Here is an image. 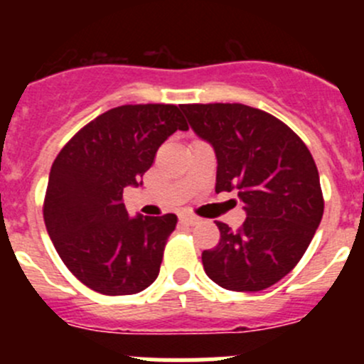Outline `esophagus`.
Listing matches in <instances>:
<instances>
[{
  "mask_svg": "<svg viewBox=\"0 0 364 364\" xmlns=\"http://www.w3.org/2000/svg\"><path fill=\"white\" fill-rule=\"evenodd\" d=\"M181 222L186 223V225H197V223H199V218L193 215H181Z\"/></svg>",
  "mask_w": 364,
  "mask_h": 364,
  "instance_id": "esophagus-1",
  "label": "esophagus"
}]
</instances>
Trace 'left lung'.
I'll return each mask as SVG.
<instances>
[{
  "label": "left lung",
  "mask_w": 364,
  "mask_h": 364,
  "mask_svg": "<svg viewBox=\"0 0 364 364\" xmlns=\"http://www.w3.org/2000/svg\"><path fill=\"white\" fill-rule=\"evenodd\" d=\"M216 155V193L232 192L247 220L216 222L220 243L203 252L204 271L227 291L257 292L291 273L324 213L321 179L304 142L271 114L243 104L181 105Z\"/></svg>",
  "instance_id": "1"
}]
</instances>
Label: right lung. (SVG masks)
<instances>
[{
    "label": "right lung",
    "instance_id": "1",
    "mask_svg": "<svg viewBox=\"0 0 364 364\" xmlns=\"http://www.w3.org/2000/svg\"><path fill=\"white\" fill-rule=\"evenodd\" d=\"M178 130L188 124L176 105H121L80 128L54 160L43 220L65 266L86 287L137 294L159 277L178 216L130 218L123 190L142 185L159 148Z\"/></svg>",
    "mask_w": 364,
    "mask_h": 364
}]
</instances>
